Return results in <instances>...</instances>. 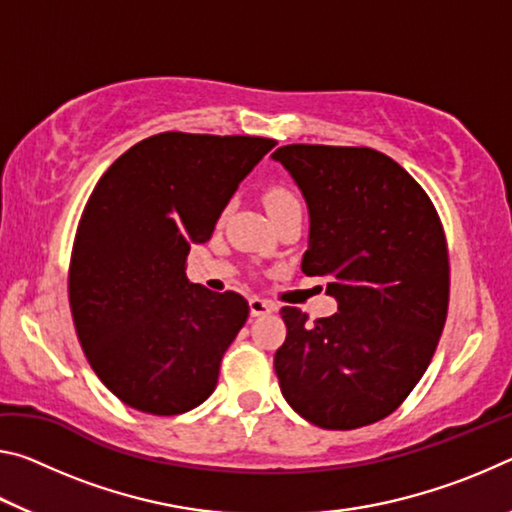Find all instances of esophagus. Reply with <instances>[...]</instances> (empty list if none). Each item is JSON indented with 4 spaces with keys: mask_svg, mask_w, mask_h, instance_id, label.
Here are the masks:
<instances>
[{
    "mask_svg": "<svg viewBox=\"0 0 512 512\" xmlns=\"http://www.w3.org/2000/svg\"><path fill=\"white\" fill-rule=\"evenodd\" d=\"M275 311V305L271 300H262V298H257V296H253L250 298V316H266V314H273Z\"/></svg>",
    "mask_w": 512,
    "mask_h": 512,
    "instance_id": "1",
    "label": "esophagus"
}]
</instances>
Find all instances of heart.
I'll use <instances>...</instances> for the list:
<instances>
[{
    "instance_id": "b5f03b06",
    "label": "heart",
    "mask_w": 512,
    "mask_h": 512,
    "mask_svg": "<svg viewBox=\"0 0 512 512\" xmlns=\"http://www.w3.org/2000/svg\"><path fill=\"white\" fill-rule=\"evenodd\" d=\"M264 205L271 216L282 214L287 210H293V207H302L298 194L289 189L287 185H271L264 192Z\"/></svg>"
}]
</instances>
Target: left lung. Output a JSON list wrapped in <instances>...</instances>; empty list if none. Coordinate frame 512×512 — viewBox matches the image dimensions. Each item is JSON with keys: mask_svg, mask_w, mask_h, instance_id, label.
I'll list each match as a JSON object with an SVG mask.
<instances>
[{"mask_svg": "<svg viewBox=\"0 0 512 512\" xmlns=\"http://www.w3.org/2000/svg\"><path fill=\"white\" fill-rule=\"evenodd\" d=\"M273 158L309 207L302 273L327 277L339 302L314 323L280 309L275 375L316 427H366L409 397L438 348L449 307L443 223L411 173L368 146L289 144Z\"/></svg>", "mask_w": 512, "mask_h": 512, "instance_id": "8db88e82", "label": "left lung"}]
</instances>
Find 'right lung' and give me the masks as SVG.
Listing matches in <instances>:
<instances>
[{"label":"right lung","mask_w":512,"mask_h":512,"mask_svg":"<svg viewBox=\"0 0 512 512\" xmlns=\"http://www.w3.org/2000/svg\"><path fill=\"white\" fill-rule=\"evenodd\" d=\"M277 142L167 131L110 164L85 203L69 259V309L92 370L133 409L178 415L216 388L248 300L185 275L225 205Z\"/></svg>","instance_id":"add662e5"}]
</instances>
